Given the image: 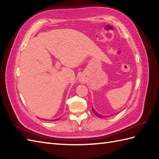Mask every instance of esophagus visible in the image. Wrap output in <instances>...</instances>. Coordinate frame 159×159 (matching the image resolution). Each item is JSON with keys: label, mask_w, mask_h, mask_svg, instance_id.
<instances>
[{"label": "esophagus", "mask_w": 159, "mask_h": 159, "mask_svg": "<svg viewBox=\"0 0 159 159\" xmlns=\"http://www.w3.org/2000/svg\"><path fill=\"white\" fill-rule=\"evenodd\" d=\"M80 82H82V83H84V80L83 79H81V80H80Z\"/></svg>", "instance_id": "1"}]
</instances>
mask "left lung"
<instances>
[{
	"mask_svg": "<svg viewBox=\"0 0 159 159\" xmlns=\"http://www.w3.org/2000/svg\"><path fill=\"white\" fill-rule=\"evenodd\" d=\"M92 111H93V113H94L96 115V117H98L99 118H104V117H109V116H105V115H102L99 114L98 113H97V112L95 111V109L93 107H92Z\"/></svg>",
	"mask_w": 159,
	"mask_h": 159,
	"instance_id": "1",
	"label": "left lung"
}]
</instances>
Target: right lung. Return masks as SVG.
I'll return each instance as SVG.
<instances>
[{
  "instance_id": "right-lung-1",
  "label": "right lung",
  "mask_w": 159,
  "mask_h": 159,
  "mask_svg": "<svg viewBox=\"0 0 159 159\" xmlns=\"http://www.w3.org/2000/svg\"><path fill=\"white\" fill-rule=\"evenodd\" d=\"M59 119H60V118H59Z\"/></svg>"
}]
</instances>
